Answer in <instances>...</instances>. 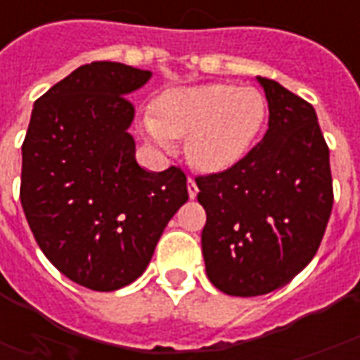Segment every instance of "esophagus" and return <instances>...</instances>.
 I'll use <instances>...</instances> for the list:
<instances>
[{"label": "esophagus", "instance_id": "obj_1", "mask_svg": "<svg viewBox=\"0 0 360 360\" xmlns=\"http://www.w3.org/2000/svg\"><path fill=\"white\" fill-rule=\"evenodd\" d=\"M187 188H188V196H191V198H196V195H198V185H196V181L193 179V177H188Z\"/></svg>", "mask_w": 360, "mask_h": 360}]
</instances>
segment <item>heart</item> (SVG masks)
I'll use <instances>...</instances> for the list:
<instances>
[{
    "mask_svg": "<svg viewBox=\"0 0 360 360\" xmlns=\"http://www.w3.org/2000/svg\"><path fill=\"white\" fill-rule=\"evenodd\" d=\"M268 105L252 86L202 84L169 90L156 100L154 117L142 131L164 150L175 139H187V154L196 169L219 173L247 156L264 129Z\"/></svg>",
    "mask_w": 360,
    "mask_h": 360,
    "instance_id": "heart-1",
    "label": "heart"
}]
</instances>
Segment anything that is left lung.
I'll return each instance as SVG.
<instances>
[{
    "label": "left lung",
    "mask_w": 360,
    "mask_h": 360,
    "mask_svg": "<svg viewBox=\"0 0 360 360\" xmlns=\"http://www.w3.org/2000/svg\"><path fill=\"white\" fill-rule=\"evenodd\" d=\"M258 82L270 110L264 139L233 167L196 177L206 274L233 297L289 283L316 255L333 206L330 148L314 108L271 79Z\"/></svg>",
    "instance_id": "obj_1"
}]
</instances>
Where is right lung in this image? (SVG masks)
Returning <instances> with one entry per match:
<instances>
[{"label":"right lung","mask_w":360,"mask_h":360,"mask_svg":"<svg viewBox=\"0 0 360 360\" xmlns=\"http://www.w3.org/2000/svg\"><path fill=\"white\" fill-rule=\"evenodd\" d=\"M150 71L92 61L40 96L22 142L20 204L38 247L63 276L115 291L146 270L164 227L188 200L181 167L134 160L127 94Z\"/></svg>","instance_id":"obj_1"}]
</instances>
